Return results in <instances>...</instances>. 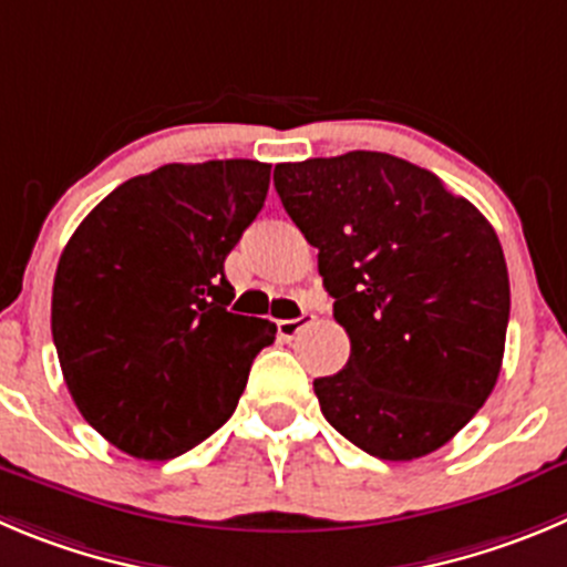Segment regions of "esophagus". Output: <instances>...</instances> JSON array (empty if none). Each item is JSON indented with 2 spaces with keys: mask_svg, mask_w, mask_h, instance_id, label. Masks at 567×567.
<instances>
[{
  "mask_svg": "<svg viewBox=\"0 0 567 567\" xmlns=\"http://www.w3.org/2000/svg\"><path fill=\"white\" fill-rule=\"evenodd\" d=\"M313 316L310 313H301L299 319H282V321H277V330H279V338H282V341H293L296 336H299L301 330H305V327H310L313 324Z\"/></svg>",
  "mask_w": 567,
  "mask_h": 567,
  "instance_id": "1",
  "label": "esophagus"
}]
</instances>
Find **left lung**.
I'll use <instances>...</instances> for the list:
<instances>
[{
    "label": "left lung",
    "mask_w": 567,
    "mask_h": 567,
    "mask_svg": "<svg viewBox=\"0 0 567 567\" xmlns=\"http://www.w3.org/2000/svg\"><path fill=\"white\" fill-rule=\"evenodd\" d=\"M349 336V361L313 383L321 414L385 462L451 442L495 389L509 274L489 220L433 173L378 151L274 167Z\"/></svg>",
    "instance_id": "1"
}]
</instances>
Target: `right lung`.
Here are the masks:
<instances>
[{
  "label": "right lung",
  "mask_w": 567,
  "mask_h": 567,
  "mask_svg": "<svg viewBox=\"0 0 567 567\" xmlns=\"http://www.w3.org/2000/svg\"><path fill=\"white\" fill-rule=\"evenodd\" d=\"M271 164H164L105 195L58 259L52 341L83 420L164 462L237 409L277 324L229 313L231 248L266 204Z\"/></svg>",
  "instance_id": "right-lung-1"
}]
</instances>
